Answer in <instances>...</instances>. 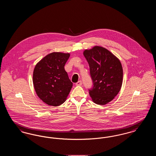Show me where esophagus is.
<instances>
[{"label": "esophagus", "instance_id": "34e87169", "mask_svg": "<svg viewBox=\"0 0 156 156\" xmlns=\"http://www.w3.org/2000/svg\"><path fill=\"white\" fill-rule=\"evenodd\" d=\"M75 85H76V86H81V85H82L81 81H79L77 82Z\"/></svg>", "mask_w": 156, "mask_h": 156}]
</instances>
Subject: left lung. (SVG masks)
I'll use <instances>...</instances> for the list:
<instances>
[{
  "instance_id": "left-lung-1",
  "label": "left lung",
  "mask_w": 156,
  "mask_h": 156,
  "mask_svg": "<svg viewBox=\"0 0 156 156\" xmlns=\"http://www.w3.org/2000/svg\"><path fill=\"white\" fill-rule=\"evenodd\" d=\"M83 54L89 64L94 87L89 95L95 104L110 102L120 91L123 82V68L119 58L106 48L94 46Z\"/></svg>"
}]
</instances>
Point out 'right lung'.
<instances>
[{
	"mask_svg": "<svg viewBox=\"0 0 156 156\" xmlns=\"http://www.w3.org/2000/svg\"><path fill=\"white\" fill-rule=\"evenodd\" d=\"M69 56V53L51 52L34 67L33 82L35 91L38 98L50 106L63 104L73 87L64 69Z\"/></svg>",
	"mask_w": 156,
	"mask_h": 156,
	"instance_id": "right-lung-1",
	"label": "right lung"
}]
</instances>
